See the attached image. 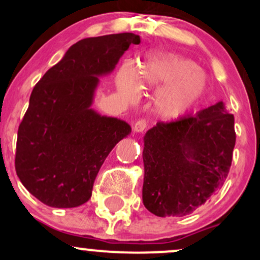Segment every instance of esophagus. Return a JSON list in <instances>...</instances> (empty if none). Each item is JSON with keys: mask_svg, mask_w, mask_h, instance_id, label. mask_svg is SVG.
Wrapping results in <instances>:
<instances>
[{"mask_svg": "<svg viewBox=\"0 0 260 260\" xmlns=\"http://www.w3.org/2000/svg\"><path fill=\"white\" fill-rule=\"evenodd\" d=\"M147 126H148L147 120H139L133 124V129H134V132L139 133V132H143V131L147 128Z\"/></svg>", "mask_w": 260, "mask_h": 260, "instance_id": "obj_1", "label": "esophagus"}]
</instances>
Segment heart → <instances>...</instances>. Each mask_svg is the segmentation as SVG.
<instances>
[{
	"instance_id": "obj_1",
	"label": "heart",
	"mask_w": 260,
	"mask_h": 260,
	"mask_svg": "<svg viewBox=\"0 0 260 260\" xmlns=\"http://www.w3.org/2000/svg\"><path fill=\"white\" fill-rule=\"evenodd\" d=\"M117 89L129 103L137 100L142 88H159L155 109L166 118H176L194 107L207 90L204 73L190 59L172 53H153L138 71L124 64L118 71Z\"/></svg>"
}]
</instances>
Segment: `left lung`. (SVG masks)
<instances>
[{
  "mask_svg": "<svg viewBox=\"0 0 260 260\" xmlns=\"http://www.w3.org/2000/svg\"><path fill=\"white\" fill-rule=\"evenodd\" d=\"M236 143L235 118L222 101L144 137L143 203L154 215L183 216L208 202L228 177Z\"/></svg>",
  "mask_w": 260,
  "mask_h": 260,
  "instance_id": "8db88e82",
  "label": "left lung"
}]
</instances>
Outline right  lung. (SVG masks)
Wrapping results in <instances>:
<instances>
[{
	"label": "right lung",
	"mask_w": 260,
	"mask_h": 260,
	"mask_svg": "<svg viewBox=\"0 0 260 260\" xmlns=\"http://www.w3.org/2000/svg\"><path fill=\"white\" fill-rule=\"evenodd\" d=\"M139 43L133 32L83 39L34 86L18 128L16 171L41 203L76 208L90 199L107 155L131 133L124 121L91 109L95 89Z\"/></svg>",
	"instance_id": "right-lung-1"
}]
</instances>
